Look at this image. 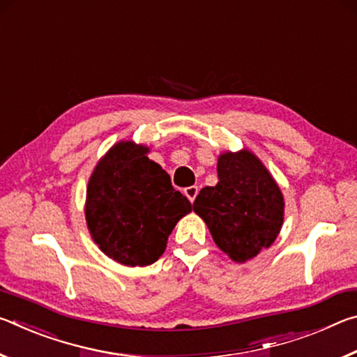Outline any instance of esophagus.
Wrapping results in <instances>:
<instances>
[{
	"mask_svg": "<svg viewBox=\"0 0 357 357\" xmlns=\"http://www.w3.org/2000/svg\"><path fill=\"white\" fill-rule=\"evenodd\" d=\"M184 193H185V197L189 198V200L193 203V202H195V197L198 195V187H197V185L185 187V189H184Z\"/></svg>",
	"mask_w": 357,
	"mask_h": 357,
	"instance_id": "obj_1",
	"label": "esophagus"
}]
</instances>
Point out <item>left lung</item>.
<instances>
[{"label": "left lung", "instance_id": "8db88e82", "mask_svg": "<svg viewBox=\"0 0 357 357\" xmlns=\"http://www.w3.org/2000/svg\"><path fill=\"white\" fill-rule=\"evenodd\" d=\"M219 183L204 187L193 211L215 244L243 263L274 243L283 222V197L264 165L249 151L227 153L217 164Z\"/></svg>", "mask_w": 357, "mask_h": 357}]
</instances>
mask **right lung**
<instances>
[{
	"instance_id": "right-lung-1",
	"label": "right lung",
	"mask_w": 357,
	"mask_h": 357,
	"mask_svg": "<svg viewBox=\"0 0 357 357\" xmlns=\"http://www.w3.org/2000/svg\"><path fill=\"white\" fill-rule=\"evenodd\" d=\"M148 148L121 142L93 173L86 192V222L100 250L126 266L154 263L181 217L192 209Z\"/></svg>"
}]
</instances>
